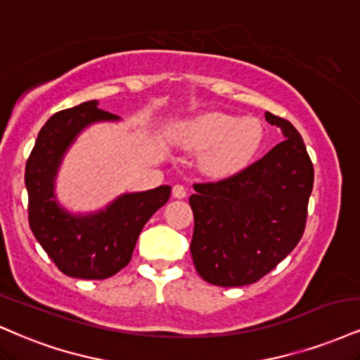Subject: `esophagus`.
<instances>
[{"instance_id": "obj_1", "label": "esophagus", "mask_w": 360, "mask_h": 360, "mask_svg": "<svg viewBox=\"0 0 360 360\" xmlns=\"http://www.w3.org/2000/svg\"><path fill=\"white\" fill-rule=\"evenodd\" d=\"M186 194H188V189H186L183 184H176L174 188H172V196L177 198V199L186 198Z\"/></svg>"}]
</instances>
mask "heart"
Here are the masks:
<instances>
[{
	"instance_id": "heart-1",
	"label": "heart",
	"mask_w": 360,
	"mask_h": 360,
	"mask_svg": "<svg viewBox=\"0 0 360 360\" xmlns=\"http://www.w3.org/2000/svg\"><path fill=\"white\" fill-rule=\"evenodd\" d=\"M177 142L202 153L201 167L213 177L236 174L253 159L263 142V125L255 117L210 112L188 120L177 132Z\"/></svg>"
}]
</instances>
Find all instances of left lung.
<instances>
[{
    "label": "left lung",
    "instance_id": "1",
    "mask_svg": "<svg viewBox=\"0 0 360 360\" xmlns=\"http://www.w3.org/2000/svg\"><path fill=\"white\" fill-rule=\"evenodd\" d=\"M265 119L285 141L226 179L193 184V262L199 276L218 287L263 278L305 231L314 164L288 120L270 112Z\"/></svg>",
    "mask_w": 360,
    "mask_h": 360
}]
</instances>
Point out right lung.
Wrapping results in <instances>:
<instances>
[{"label":"right lung","instance_id":"add662e5","mask_svg":"<svg viewBox=\"0 0 360 360\" xmlns=\"http://www.w3.org/2000/svg\"><path fill=\"white\" fill-rule=\"evenodd\" d=\"M117 119L97 101L56 112L38 132L25 167L30 228L58 270L73 278L103 280L129 265L144 224L171 196V186H159L122 194L90 214H72L56 202V171L75 137L86 125Z\"/></svg>","mask_w":360,"mask_h":360}]
</instances>
